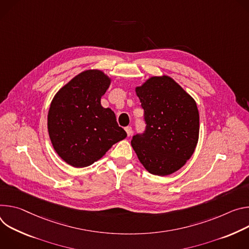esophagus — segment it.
I'll list each match as a JSON object with an SVG mask.
<instances>
[{
  "mask_svg": "<svg viewBox=\"0 0 249 249\" xmlns=\"http://www.w3.org/2000/svg\"><path fill=\"white\" fill-rule=\"evenodd\" d=\"M124 129H125V131H126L127 136L131 135V133H132V127H131V126H126Z\"/></svg>",
  "mask_w": 249,
  "mask_h": 249,
  "instance_id": "34e87169",
  "label": "esophagus"
}]
</instances>
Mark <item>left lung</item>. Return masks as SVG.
Wrapping results in <instances>:
<instances>
[{"mask_svg": "<svg viewBox=\"0 0 249 249\" xmlns=\"http://www.w3.org/2000/svg\"><path fill=\"white\" fill-rule=\"evenodd\" d=\"M144 109L146 127L132 136L131 146L144 168L167 176L191 158L199 140L195 100L169 76H154L135 88Z\"/></svg>", "mask_w": 249, "mask_h": 249, "instance_id": "1", "label": "left lung"}]
</instances>
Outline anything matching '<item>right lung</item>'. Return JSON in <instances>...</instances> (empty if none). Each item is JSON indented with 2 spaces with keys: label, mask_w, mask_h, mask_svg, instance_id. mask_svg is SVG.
<instances>
[{
  "label": "right lung",
  "mask_w": 249,
  "mask_h": 249,
  "mask_svg": "<svg viewBox=\"0 0 249 249\" xmlns=\"http://www.w3.org/2000/svg\"><path fill=\"white\" fill-rule=\"evenodd\" d=\"M110 79L97 69L81 72L54 96L47 128L54 150L69 165L87 167L126 137L112 109L101 98Z\"/></svg>",
  "instance_id": "right-lung-1"
}]
</instances>
